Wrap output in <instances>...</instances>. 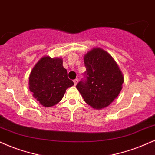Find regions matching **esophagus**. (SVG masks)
Wrapping results in <instances>:
<instances>
[{
    "label": "esophagus",
    "mask_w": 155,
    "mask_h": 155,
    "mask_svg": "<svg viewBox=\"0 0 155 155\" xmlns=\"http://www.w3.org/2000/svg\"><path fill=\"white\" fill-rule=\"evenodd\" d=\"M78 81H79V80H78V79H74V85H76V84H77Z\"/></svg>",
    "instance_id": "34e87169"
}]
</instances>
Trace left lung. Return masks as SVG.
<instances>
[{"label": "left lung", "instance_id": "8db88e82", "mask_svg": "<svg viewBox=\"0 0 155 155\" xmlns=\"http://www.w3.org/2000/svg\"><path fill=\"white\" fill-rule=\"evenodd\" d=\"M84 62L87 68L85 79H81L76 88L91 107L96 110L107 107L122 89V72L113 57L100 48L86 54Z\"/></svg>", "mask_w": 155, "mask_h": 155}]
</instances>
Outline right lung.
Segmentation results:
<instances>
[{"label":"right lung","mask_w":155,"mask_h":155,"mask_svg":"<svg viewBox=\"0 0 155 155\" xmlns=\"http://www.w3.org/2000/svg\"><path fill=\"white\" fill-rule=\"evenodd\" d=\"M29 85L33 97L44 107H49L58 103L74 83L68 78L62 58L44 56L31 70Z\"/></svg>","instance_id":"1"}]
</instances>
